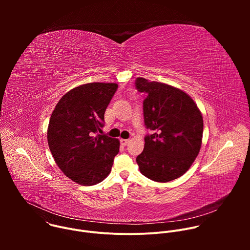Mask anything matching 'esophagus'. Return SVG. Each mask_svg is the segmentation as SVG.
Returning a JSON list of instances; mask_svg holds the SVG:
<instances>
[{
    "label": "esophagus",
    "mask_w": 250,
    "mask_h": 250,
    "mask_svg": "<svg viewBox=\"0 0 250 250\" xmlns=\"http://www.w3.org/2000/svg\"><path fill=\"white\" fill-rule=\"evenodd\" d=\"M129 141H130V139H124V138H122L121 139V144L123 146H126L127 144H129Z\"/></svg>",
    "instance_id": "1"
}]
</instances>
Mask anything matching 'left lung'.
<instances>
[{"mask_svg":"<svg viewBox=\"0 0 250 250\" xmlns=\"http://www.w3.org/2000/svg\"><path fill=\"white\" fill-rule=\"evenodd\" d=\"M135 88L146 93L144 118L146 128L145 149L136 162L142 175L155 182L181 177L200 152L204 123L192 98L182 90L138 77Z\"/></svg>","mask_w":250,"mask_h":250,"instance_id":"obj_1","label":"left lung"}]
</instances>
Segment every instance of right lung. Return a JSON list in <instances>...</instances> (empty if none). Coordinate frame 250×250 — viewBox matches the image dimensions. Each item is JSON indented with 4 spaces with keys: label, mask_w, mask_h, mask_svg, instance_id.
I'll return each mask as SVG.
<instances>
[{
    "label": "right lung",
    "mask_w": 250,
    "mask_h": 250,
    "mask_svg": "<svg viewBox=\"0 0 250 250\" xmlns=\"http://www.w3.org/2000/svg\"><path fill=\"white\" fill-rule=\"evenodd\" d=\"M116 83H88L66 93L50 117L47 141L61 171L84 186L102 182L112 170L120 141L99 134Z\"/></svg>",
    "instance_id": "add662e5"
}]
</instances>
